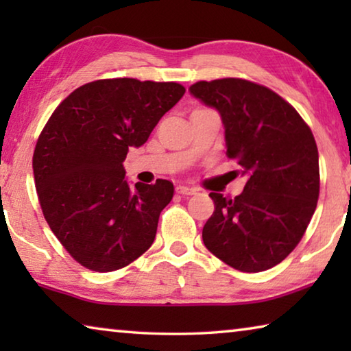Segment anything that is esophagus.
Here are the masks:
<instances>
[{
	"mask_svg": "<svg viewBox=\"0 0 351 351\" xmlns=\"http://www.w3.org/2000/svg\"><path fill=\"white\" fill-rule=\"evenodd\" d=\"M176 192L182 195V197H190V195H195L198 192V189L195 187H189V186H178L176 187Z\"/></svg>",
	"mask_w": 351,
	"mask_h": 351,
	"instance_id": "esophagus-1",
	"label": "esophagus"
}]
</instances>
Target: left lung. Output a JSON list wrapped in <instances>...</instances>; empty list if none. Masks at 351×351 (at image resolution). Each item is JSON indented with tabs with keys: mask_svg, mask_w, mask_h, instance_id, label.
Listing matches in <instances>:
<instances>
[{
	"mask_svg": "<svg viewBox=\"0 0 351 351\" xmlns=\"http://www.w3.org/2000/svg\"><path fill=\"white\" fill-rule=\"evenodd\" d=\"M190 94L219 112L228 156L245 190L234 199L212 192L215 212L203 241L226 265L266 271L297 246L319 198V153L310 127L269 88L241 79L198 82Z\"/></svg>",
	"mask_w": 351,
	"mask_h": 351,
	"instance_id": "8db88e82",
	"label": "left lung"
}]
</instances>
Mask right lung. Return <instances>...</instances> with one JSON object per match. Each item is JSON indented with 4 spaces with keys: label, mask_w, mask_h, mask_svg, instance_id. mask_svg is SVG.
<instances>
[{
    "label": "right lung",
    "mask_w": 351,
    "mask_h": 351,
    "mask_svg": "<svg viewBox=\"0 0 351 351\" xmlns=\"http://www.w3.org/2000/svg\"><path fill=\"white\" fill-rule=\"evenodd\" d=\"M184 93L175 82L96 80L47 121L34 152L35 187L51 230L85 268L121 269L153 245L173 184L132 186L123 161Z\"/></svg>",
    "instance_id": "add662e5"
}]
</instances>
